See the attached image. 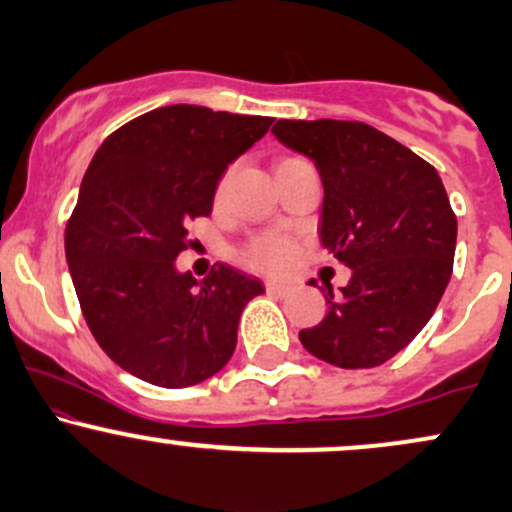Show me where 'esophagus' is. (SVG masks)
Instances as JSON below:
<instances>
[{
    "label": "esophagus",
    "instance_id": "1",
    "mask_svg": "<svg viewBox=\"0 0 512 512\" xmlns=\"http://www.w3.org/2000/svg\"><path fill=\"white\" fill-rule=\"evenodd\" d=\"M264 289H267V293H272V296H286V293L291 291V286L281 284V281H276V279H267L264 281Z\"/></svg>",
    "mask_w": 512,
    "mask_h": 512
}]
</instances>
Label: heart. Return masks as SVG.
<instances>
[{
    "label": "heart",
    "mask_w": 512,
    "mask_h": 512,
    "mask_svg": "<svg viewBox=\"0 0 512 512\" xmlns=\"http://www.w3.org/2000/svg\"><path fill=\"white\" fill-rule=\"evenodd\" d=\"M291 161V158H281L279 163ZM223 182L219 185V195L223 192ZM293 257H296V245L293 240L281 231H264L257 233L255 238L248 240L243 250H240V262L245 267L257 269V272H284L291 267Z\"/></svg>",
    "instance_id": "b5f03b06"
}]
</instances>
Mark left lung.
Returning a JSON list of instances; mask_svg holds the SVG:
<instances>
[{"label":"left lung","mask_w":512,"mask_h":512,"mask_svg":"<svg viewBox=\"0 0 512 512\" xmlns=\"http://www.w3.org/2000/svg\"><path fill=\"white\" fill-rule=\"evenodd\" d=\"M274 137L320 170V240L351 279L327 289V315L298 332L339 368H375L436 313L455 260L457 216L431 163L356 120H279Z\"/></svg>","instance_id":"obj_1"}]
</instances>
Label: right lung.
Returning <instances> with one entry per match:
<instances>
[{"label":"right lung","instance_id":"add662e5","mask_svg":"<svg viewBox=\"0 0 512 512\" xmlns=\"http://www.w3.org/2000/svg\"><path fill=\"white\" fill-rule=\"evenodd\" d=\"M274 117L166 105L115 129L88 166L64 250L81 313L120 368L158 387H190L226 366L238 320L262 284L216 264L175 269L187 226L211 214L216 182Z\"/></svg>","mask_w":512,"mask_h":512}]
</instances>
